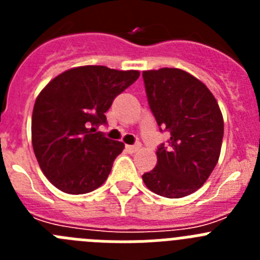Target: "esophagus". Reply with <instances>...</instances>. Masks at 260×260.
Here are the masks:
<instances>
[{
  "label": "esophagus",
  "instance_id": "esophagus-1",
  "mask_svg": "<svg viewBox=\"0 0 260 260\" xmlns=\"http://www.w3.org/2000/svg\"><path fill=\"white\" fill-rule=\"evenodd\" d=\"M139 144H134V146H126L125 148H126V151H127V152H130V153H134V152H137L138 150H139Z\"/></svg>",
  "mask_w": 260,
  "mask_h": 260
}]
</instances>
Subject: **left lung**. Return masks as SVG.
<instances>
[{"label":"left lung","instance_id":"1","mask_svg":"<svg viewBox=\"0 0 260 260\" xmlns=\"http://www.w3.org/2000/svg\"><path fill=\"white\" fill-rule=\"evenodd\" d=\"M143 80L158 128L171 139L157 147V164L142 178L155 194L182 198L197 191L217 164L222 114L210 89L181 69L143 71Z\"/></svg>","mask_w":260,"mask_h":260}]
</instances>
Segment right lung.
<instances>
[{"instance_id":"obj_1","label":"right lung","mask_w":260,"mask_h":260,"mask_svg":"<svg viewBox=\"0 0 260 260\" xmlns=\"http://www.w3.org/2000/svg\"><path fill=\"white\" fill-rule=\"evenodd\" d=\"M139 71L80 66L56 77L39 93L32 112V146L41 171L61 191L86 194L109 176L125 144L102 132L105 113Z\"/></svg>"}]
</instances>
